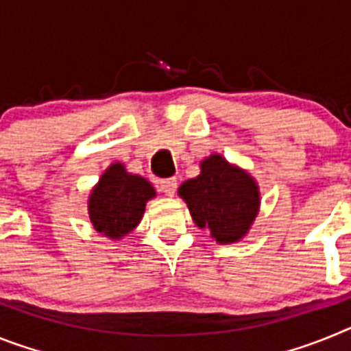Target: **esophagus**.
<instances>
[{
  "label": "esophagus",
  "mask_w": 351,
  "mask_h": 351,
  "mask_svg": "<svg viewBox=\"0 0 351 351\" xmlns=\"http://www.w3.org/2000/svg\"><path fill=\"white\" fill-rule=\"evenodd\" d=\"M176 190H178V179H163V181H160V191L161 193H165L167 197H173V193H176Z\"/></svg>",
  "instance_id": "1"
}]
</instances>
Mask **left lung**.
<instances>
[{
    "label": "left lung",
    "instance_id": "8db88e82",
    "mask_svg": "<svg viewBox=\"0 0 351 351\" xmlns=\"http://www.w3.org/2000/svg\"><path fill=\"white\" fill-rule=\"evenodd\" d=\"M191 219L218 244L239 243L260 213V186L243 167L219 153L200 161V173L179 186Z\"/></svg>",
    "mask_w": 351,
    "mask_h": 351
}]
</instances>
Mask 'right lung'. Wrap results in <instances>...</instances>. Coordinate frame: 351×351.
I'll list each match as a JSON object with an SVG mask.
<instances>
[{
	"instance_id": "1",
	"label": "right lung",
	"mask_w": 351,
	"mask_h": 351,
	"mask_svg": "<svg viewBox=\"0 0 351 351\" xmlns=\"http://www.w3.org/2000/svg\"><path fill=\"white\" fill-rule=\"evenodd\" d=\"M154 197L156 190L147 179L130 173L116 161L93 186L88 198L89 219L96 232L110 241H121L137 228L145 204Z\"/></svg>"
}]
</instances>
